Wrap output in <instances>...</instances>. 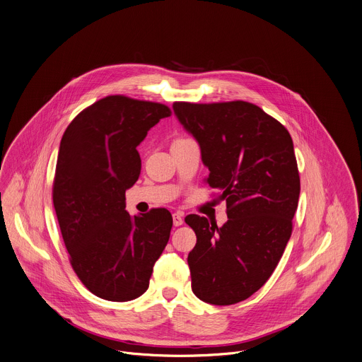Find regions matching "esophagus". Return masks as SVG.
<instances>
[{
  "mask_svg": "<svg viewBox=\"0 0 362 362\" xmlns=\"http://www.w3.org/2000/svg\"><path fill=\"white\" fill-rule=\"evenodd\" d=\"M172 217H173V224H175L176 227L183 224V216H182L180 213H175Z\"/></svg>",
  "mask_w": 362,
  "mask_h": 362,
  "instance_id": "1",
  "label": "esophagus"
}]
</instances>
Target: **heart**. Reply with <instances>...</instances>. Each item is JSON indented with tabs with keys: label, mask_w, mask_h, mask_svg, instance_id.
Listing matches in <instances>:
<instances>
[{
	"label": "heart",
	"mask_w": 362,
	"mask_h": 362,
	"mask_svg": "<svg viewBox=\"0 0 362 362\" xmlns=\"http://www.w3.org/2000/svg\"><path fill=\"white\" fill-rule=\"evenodd\" d=\"M182 141H186V139H185V138H177V139H175V141H173V144H176V142H182Z\"/></svg>",
	"instance_id": "obj_1"
}]
</instances>
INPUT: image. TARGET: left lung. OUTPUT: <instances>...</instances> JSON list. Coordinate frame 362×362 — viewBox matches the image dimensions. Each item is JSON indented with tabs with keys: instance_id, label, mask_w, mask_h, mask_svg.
I'll return each mask as SVG.
<instances>
[{
	"instance_id": "obj_1",
	"label": "left lung",
	"mask_w": 362,
	"mask_h": 362,
	"mask_svg": "<svg viewBox=\"0 0 362 362\" xmlns=\"http://www.w3.org/2000/svg\"><path fill=\"white\" fill-rule=\"evenodd\" d=\"M210 170L206 183L226 202L227 223L186 216L197 242L187 256L192 290L214 305L243 301L277 267L293 231L300 176L288 131L245 100L175 102Z\"/></svg>"
}]
</instances>
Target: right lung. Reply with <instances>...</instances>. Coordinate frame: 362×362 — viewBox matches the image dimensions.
<instances>
[{
    "label": "right lung",
    "instance_id": "obj_1",
    "mask_svg": "<svg viewBox=\"0 0 362 362\" xmlns=\"http://www.w3.org/2000/svg\"><path fill=\"white\" fill-rule=\"evenodd\" d=\"M170 113L163 103L110 95L83 109L61 139L54 207L71 266L99 298L142 296L169 242L170 211L131 216L125 192L141 175L138 145Z\"/></svg>",
    "mask_w": 362,
    "mask_h": 362
}]
</instances>
